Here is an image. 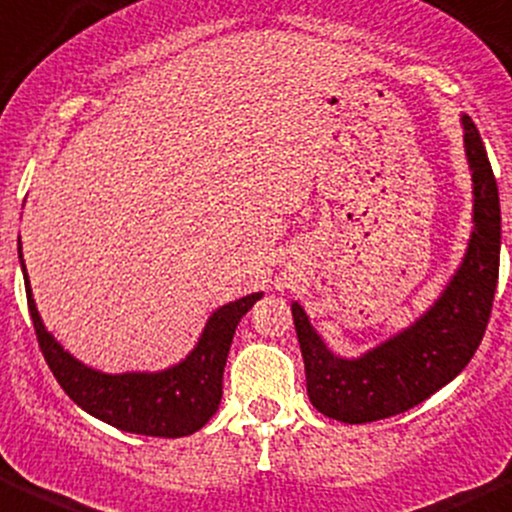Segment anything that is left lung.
<instances>
[{
	"instance_id": "8db88e82",
	"label": "left lung",
	"mask_w": 512,
	"mask_h": 512,
	"mask_svg": "<svg viewBox=\"0 0 512 512\" xmlns=\"http://www.w3.org/2000/svg\"><path fill=\"white\" fill-rule=\"evenodd\" d=\"M463 124L475 185V230L463 265L428 315L367 355L342 360L292 302L307 395L327 418L360 425L405 413L460 375L483 340L498 287L500 197L478 127L470 117H463Z\"/></svg>"
}]
</instances>
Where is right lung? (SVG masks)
Wrapping results in <instances>:
<instances>
[{
  "label": "right lung",
  "mask_w": 512,
  "mask_h": 512,
  "mask_svg": "<svg viewBox=\"0 0 512 512\" xmlns=\"http://www.w3.org/2000/svg\"><path fill=\"white\" fill-rule=\"evenodd\" d=\"M19 262L24 270L22 242H19ZM24 287H27V305L39 350L64 393L79 408L112 428L135 435H152V438L192 435L217 413L222 400V372H225L232 337L242 315L262 297V292H255L220 307L207 322L195 350L170 370L155 375L147 372L104 375L74 360L44 330L29 290L27 270H24Z\"/></svg>",
  "instance_id": "obj_1"
}]
</instances>
